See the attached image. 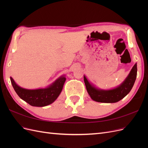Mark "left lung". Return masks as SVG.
Wrapping results in <instances>:
<instances>
[{"label":"left lung","mask_w":148,"mask_h":148,"mask_svg":"<svg viewBox=\"0 0 148 148\" xmlns=\"http://www.w3.org/2000/svg\"><path fill=\"white\" fill-rule=\"evenodd\" d=\"M136 75L137 64H135L124 82L118 87L109 90L96 88L88 82L85 76H84V82L89 95L93 101L99 102L114 103L122 99L131 91L135 82Z\"/></svg>","instance_id":"1"}]
</instances>
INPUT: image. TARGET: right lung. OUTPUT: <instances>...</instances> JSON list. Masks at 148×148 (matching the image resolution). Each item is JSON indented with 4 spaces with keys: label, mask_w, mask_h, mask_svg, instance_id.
<instances>
[{
    "label": "right lung",
    "mask_w": 148,
    "mask_h": 148,
    "mask_svg": "<svg viewBox=\"0 0 148 148\" xmlns=\"http://www.w3.org/2000/svg\"><path fill=\"white\" fill-rule=\"evenodd\" d=\"M13 89L21 99L31 106L44 107L52 104L59 97L63 88L66 78L62 76L46 88L27 89L17 85L10 77Z\"/></svg>",
    "instance_id": "add662e5"
}]
</instances>
